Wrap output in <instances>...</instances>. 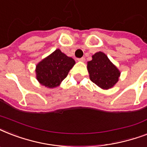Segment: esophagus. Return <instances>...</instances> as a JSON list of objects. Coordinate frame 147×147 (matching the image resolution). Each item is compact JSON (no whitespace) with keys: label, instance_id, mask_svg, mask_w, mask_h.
I'll return each instance as SVG.
<instances>
[{"label":"esophagus","instance_id":"obj_1","mask_svg":"<svg viewBox=\"0 0 147 147\" xmlns=\"http://www.w3.org/2000/svg\"><path fill=\"white\" fill-rule=\"evenodd\" d=\"M78 60L79 61V62H84L85 60V59L84 57H82V58H79V59H78Z\"/></svg>","mask_w":147,"mask_h":147}]
</instances>
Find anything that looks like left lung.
Instances as JSON below:
<instances>
[{
  "mask_svg": "<svg viewBox=\"0 0 147 147\" xmlns=\"http://www.w3.org/2000/svg\"><path fill=\"white\" fill-rule=\"evenodd\" d=\"M90 79L103 89L113 87L118 81L120 71L105 53L98 52L88 62Z\"/></svg>",
  "mask_w": 147,
  "mask_h": 147,
  "instance_id": "obj_1",
  "label": "left lung"
}]
</instances>
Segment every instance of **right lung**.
<instances>
[{
	"label": "right lung",
	"mask_w": 147,
	"mask_h": 147,
	"mask_svg": "<svg viewBox=\"0 0 147 147\" xmlns=\"http://www.w3.org/2000/svg\"><path fill=\"white\" fill-rule=\"evenodd\" d=\"M75 63L72 58L56 49L36 65V78L46 87L55 88L66 78Z\"/></svg>",
	"instance_id": "1"
}]
</instances>
